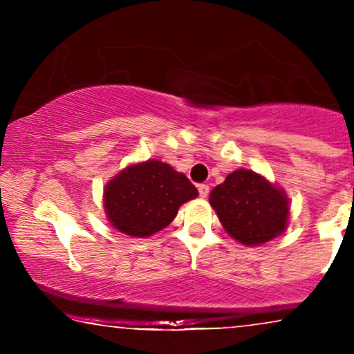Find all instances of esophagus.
I'll list each match as a JSON object with an SVG mask.
<instances>
[{
  "instance_id": "obj_1",
  "label": "esophagus",
  "mask_w": 354,
  "mask_h": 354,
  "mask_svg": "<svg viewBox=\"0 0 354 354\" xmlns=\"http://www.w3.org/2000/svg\"><path fill=\"white\" fill-rule=\"evenodd\" d=\"M198 193H200L201 198H206L209 194V186L205 185V183H201V185H198Z\"/></svg>"
}]
</instances>
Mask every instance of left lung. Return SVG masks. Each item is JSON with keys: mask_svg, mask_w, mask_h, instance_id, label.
<instances>
[{"mask_svg": "<svg viewBox=\"0 0 354 354\" xmlns=\"http://www.w3.org/2000/svg\"><path fill=\"white\" fill-rule=\"evenodd\" d=\"M209 203L226 233L248 246L283 233L290 206L281 189L250 169H238L211 191Z\"/></svg>", "mask_w": 354, "mask_h": 354, "instance_id": "obj_1", "label": "left lung"}]
</instances>
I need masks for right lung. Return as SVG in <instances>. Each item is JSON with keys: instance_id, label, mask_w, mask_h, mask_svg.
I'll use <instances>...</instances> for the list:
<instances>
[{"instance_id": "add662e5", "label": "right lung", "mask_w": 354, "mask_h": 354, "mask_svg": "<svg viewBox=\"0 0 354 354\" xmlns=\"http://www.w3.org/2000/svg\"><path fill=\"white\" fill-rule=\"evenodd\" d=\"M196 196L198 189L185 174L149 160L129 166L108 183L104 208L118 231L145 238L166 228L183 203Z\"/></svg>"}]
</instances>
